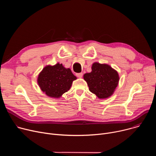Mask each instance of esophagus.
Here are the masks:
<instances>
[{
  "label": "esophagus",
  "mask_w": 156,
  "mask_h": 156,
  "mask_svg": "<svg viewBox=\"0 0 156 156\" xmlns=\"http://www.w3.org/2000/svg\"><path fill=\"white\" fill-rule=\"evenodd\" d=\"M76 76L78 78H82V76H83V73H76Z\"/></svg>",
  "instance_id": "obj_1"
}]
</instances>
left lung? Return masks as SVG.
I'll use <instances>...</instances> for the list:
<instances>
[{"label":"left lung","instance_id":"left-lung-1","mask_svg":"<svg viewBox=\"0 0 156 156\" xmlns=\"http://www.w3.org/2000/svg\"><path fill=\"white\" fill-rule=\"evenodd\" d=\"M91 73L83 76L89 90L99 99H106L112 96L118 86L119 76L118 72L107 64L94 62Z\"/></svg>","mask_w":156,"mask_h":156}]
</instances>
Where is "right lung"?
Segmentation results:
<instances>
[{
	"mask_svg": "<svg viewBox=\"0 0 156 156\" xmlns=\"http://www.w3.org/2000/svg\"><path fill=\"white\" fill-rule=\"evenodd\" d=\"M76 77L70 69H66L59 63L47 65L40 72L37 84L42 92L53 98H59L67 92Z\"/></svg>",
	"mask_w": 156,
	"mask_h": 156,
	"instance_id": "1",
	"label": "right lung"
}]
</instances>
